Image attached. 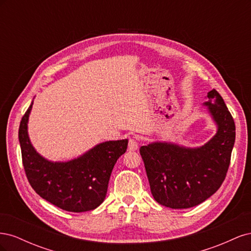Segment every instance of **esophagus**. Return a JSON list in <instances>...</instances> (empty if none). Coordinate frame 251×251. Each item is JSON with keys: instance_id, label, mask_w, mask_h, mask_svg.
Returning <instances> with one entry per match:
<instances>
[{"instance_id": "esophagus-1", "label": "esophagus", "mask_w": 251, "mask_h": 251, "mask_svg": "<svg viewBox=\"0 0 251 251\" xmlns=\"http://www.w3.org/2000/svg\"><path fill=\"white\" fill-rule=\"evenodd\" d=\"M138 149V142L134 138H130L128 140V150L130 151H136Z\"/></svg>"}]
</instances>
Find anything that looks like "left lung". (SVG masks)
<instances>
[{"label":"left lung","mask_w":251,"mask_h":251,"mask_svg":"<svg viewBox=\"0 0 251 251\" xmlns=\"http://www.w3.org/2000/svg\"><path fill=\"white\" fill-rule=\"evenodd\" d=\"M203 102L217 132L201 147L154 141L140 148V155L154 199L163 206L183 209L214 195L228 170L235 139L231 114L215 89Z\"/></svg>","instance_id":"8db88e82"}]
</instances>
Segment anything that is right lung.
Instances as JSON below:
<instances>
[{
  "mask_svg": "<svg viewBox=\"0 0 251 251\" xmlns=\"http://www.w3.org/2000/svg\"><path fill=\"white\" fill-rule=\"evenodd\" d=\"M32 105L33 100L19 128L23 165L30 185L43 199L64 210L95 209L105 198L111 173L117 159L126 153L128 140L100 142L67 161L49 160L35 150L29 138L28 121Z\"/></svg>",
  "mask_w": 251,
  "mask_h": 251,
  "instance_id": "1",
  "label": "right lung"
}]
</instances>
